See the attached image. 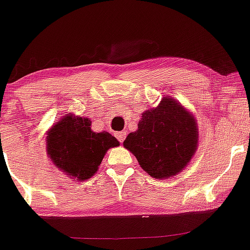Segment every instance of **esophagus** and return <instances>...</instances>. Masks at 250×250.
I'll return each mask as SVG.
<instances>
[{
	"label": "esophagus",
	"mask_w": 250,
	"mask_h": 250,
	"mask_svg": "<svg viewBox=\"0 0 250 250\" xmlns=\"http://www.w3.org/2000/svg\"><path fill=\"white\" fill-rule=\"evenodd\" d=\"M125 136H127V131H120V133L116 134V138L120 141V142H123L125 141Z\"/></svg>",
	"instance_id": "34e87169"
}]
</instances>
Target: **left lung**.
Listing matches in <instances>:
<instances>
[{"mask_svg": "<svg viewBox=\"0 0 250 250\" xmlns=\"http://www.w3.org/2000/svg\"><path fill=\"white\" fill-rule=\"evenodd\" d=\"M199 130L193 114L172 98L142 113L136 131L123 146L149 176L167 179L188 165L198 149Z\"/></svg>", "mask_w": 250, "mask_h": 250, "instance_id": "left-lung-1", "label": "left lung"}]
</instances>
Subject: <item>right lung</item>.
Returning a JSON list of instances; mask_svg holds the SVG:
<instances>
[{"label": "right lung", "mask_w": 250, "mask_h": 250, "mask_svg": "<svg viewBox=\"0 0 250 250\" xmlns=\"http://www.w3.org/2000/svg\"><path fill=\"white\" fill-rule=\"evenodd\" d=\"M91 125L88 117L68 113L46 131L47 156L68 178L89 179L98 172L108 149L120 146L109 133H95Z\"/></svg>", "instance_id": "right-lung-1"}]
</instances>
